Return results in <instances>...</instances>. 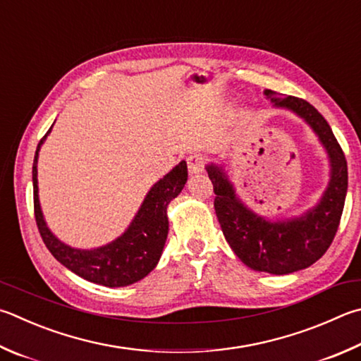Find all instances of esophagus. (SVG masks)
Masks as SVG:
<instances>
[{"label": "esophagus", "instance_id": "34e87169", "mask_svg": "<svg viewBox=\"0 0 361 361\" xmlns=\"http://www.w3.org/2000/svg\"><path fill=\"white\" fill-rule=\"evenodd\" d=\"M188 169L189 173H200L203 172V156L202 154H191L188 156Z\"/></svg>", "mask_w": 361, "mask_h": 361}]
</instances>
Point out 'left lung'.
Returning <instances> with one entry per match:
<instances>
[{
	"instance_id": "1",
	"label": "left lung",
	"mask_w": 361,
	"mask_h": 361,
	"mask_svg": "<svg viewBox=\"0 0 361 361\" xmlns=\"http://www.w3.org/2000/svg\"><path fill=\"white\" fill-rule=\"evenodd\" d=\"M274 109L301 118L329 156L330 180L316 205L298 216L268 219L240 199L224 164L205 169L214 188V209L228 246L246 267L270 274H289L311 267L335 238L347 194V162L330 124L310 102L264 90Z\"/></svg>"
}]
</instances>
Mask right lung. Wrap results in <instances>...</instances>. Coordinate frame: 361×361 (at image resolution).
Wrapping results in <instances>:
<instances>
[{"label":"right lung","mask_w":361,"mask_h":361,"mask_svg":"<svg viewBox=\"0 0 361 361\" xmlns=\"http://www.w3.org/2000/svg\"><path fill=\"white\" fill-rule=\"evenodd\" d=\"M39 142L32 162L35 216L39 233L51 255L77 276L106 287H124L148 276L161 259L169 233L167 207L188 181V166L181 161L167 175L149 188L140 208L126 231L114 241L99 247H72L56 237L45 222L37 188V159L42 143Z\"/></svg>","instance_id":"add662e5"}]
</instances>
